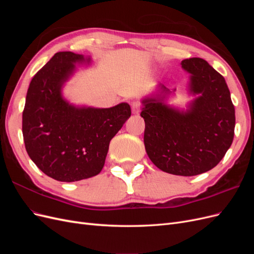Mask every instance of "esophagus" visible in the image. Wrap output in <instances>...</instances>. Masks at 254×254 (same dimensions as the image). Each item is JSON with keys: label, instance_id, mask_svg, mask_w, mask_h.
Returning a JSON list of instances; mask_svg holds the SVG:
<instances>
[{"label": "esophagus", "instance_id": "1", "mask_svg": "<svg viewBox=\"0 0 254 254\" xmlns=\"http://www.w3.org/2000/svg\"><path fill=\"white\" fill-rule=\"evenodd\" d=\"M131 110L133 114H137L141 110V104L139 102H133L131 104Z\"/></svg>", "mask_w": 254, "mask_h": 254}]
</instances>
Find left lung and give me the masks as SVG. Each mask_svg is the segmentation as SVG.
<instances>
[{
	"label": "left lung",
	"mask_w": 254,
	"mask_h": 254,
	"mask_svg": "<svg viewBox=\"0 0 254 254\" xmlns=\"http://www.w3.org/2000/svg\"><path fill=\"white\" fill-rule=\"evenodd\" d=\"M181 64L191 75L190 91L200 96L186 112L170 108L160 98L144 99V145L161 171L196 176L216 166L231 146L235 109L224 76L204 59H184ZM161 89L168 92L164 86Z\"/></svg>",
	"instance_id": "obj_1"
}]
</instances>
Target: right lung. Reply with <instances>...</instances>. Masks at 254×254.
Wrapping results in <instances>:
<instances>
[{"mask_svg":"<svg viewBox=\"0 0 254 254\" xmlns=\"http://www.w3.org/2000/svg\"><path fill=\"white\" fill-rule=\"evenodd\" d=\"M83 61L78 54L56 53L30 81L22 114L29 158L58 181H78L101 173L110 141L131 115L126 103L107 109L76 108L61 97L74 64Z\"/></svg>","mask_w":254,"mask_h":254,"instance_id":"right-lung-1","label":"right lung"}]
</instances>
